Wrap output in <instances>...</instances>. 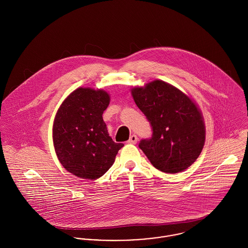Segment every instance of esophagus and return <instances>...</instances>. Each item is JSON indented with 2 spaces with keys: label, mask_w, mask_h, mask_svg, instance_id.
I'll use <instances>...</instances> for the list:
<instances>
[{
  "label": "esophagus",
  "mask_w": 248,
  "mask_h": 248,
  "mask_svg": "<svg viewBox=\"0 0 248 248\" xmlns=\"http://www.w3.org/2000/svg\"><path fill=\"white\" fill-rule=\"evenodd\" d=\"M137 141H138V137L136 136V135H132L131 137H130V139L128 140V143H131V144H136L137 143Z\"/></svg>",
  "instance_id": "obj_1"
}]
</instances>
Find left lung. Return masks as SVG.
I'll return each instance as SVG.
<instances>
[{
  "mask_svg": "<svg viewBox=\"0 0 248 248\" xmlns=\"http://www.w3.org/2000/svg\"><path fill=\"white\" fill-rule=\"evenodd\" d=\"M138 108L152 125L153 136L139 146L153 166L167 173L186 170L197 159L205 144L204 118L191 97L162 80L133 87Z\"/></svg>",
  "mask_w": 248,
  "mask_h": 248,
  "instance_id": "8db88e82",
  "label": "left lung"
}]
</instances>
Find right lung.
Returning a JSON list of instances; mask_svg holds the SVG:
<instances>
[{"instance_id":"add662e5","label":"right lung","mask_w":248,"mask_h":248,"mask_svg":"<svg viewBox=\"0 0 248 248\" xmlns=\"http://www.w3.org/2000/svg\"><path fill=\"white\" fill-rule=\"evenodd\" d=\"M110 96L104 90L78 88L62 102L53 124V142L62 166L83 179L101 177L124 146L109 137L103 113Z\"/></svg>"}]
</instances>
